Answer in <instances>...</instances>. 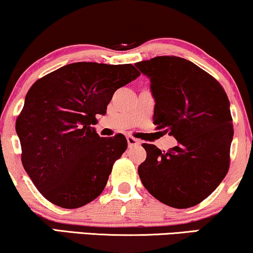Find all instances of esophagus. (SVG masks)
Returning <instances> with one entry per match:
<instances>
[{"instance_id": "obj_1", "label": "esophagus", "mask_w": 253, "mask_h": 253, "mask_svg": "<svg viewBox=\"0 0 253 253\" xmlns=\"http://www.w3.org/2000/svg\"><path fill=\"white\" fill-rule=\"evenodd\" d=\"M126 139H127V143H128V147L140 145V141H139V140H137V139H135V137L128 135V136L126 137Z\"/></svg>"}]
</instances>
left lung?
Masks as SVG:
<instances>
[{
	"label": "left lung",
	"mask_w": 253,
	"mask_h": 253,
	"mask_svg": "<svg viewBox=\"0 0 253 253\" xmlns=\"http://www.w3.org/2000/svg\"><path fill=\"white\" fill-rule=\"evenodd\" d=\"M135 66L150 81L156 128L177 140L167 152L143 143L147 158L139 176L160 202L177 209L196 206L229 170L233 127L228 95L213 77L180 57H155Z\"/></svg>",
	"instance_id": "8db88e82"
}]
</instances>
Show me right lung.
Segmentation results:
<instances>
[{
  "label": "right lung",
  "instance_id": "1",
  "mask_svg": "<svg viewBox=\"0 0 253 253\" xmlns=\"http://www.w3.org/2000/svg\"><path fill=\"white\" fill-rule=\"evenodd\" d=\"M140 76L132 64L72 63L38 79L16 120L22 164L40 193L75 209L104 190L126 137H100L91 125L114 92Z\"/></svg>",
  "mask_w": 253,
  "mask_h": 253
}]
</instances>
